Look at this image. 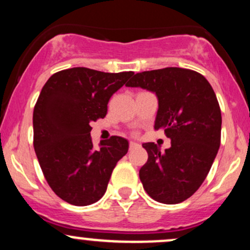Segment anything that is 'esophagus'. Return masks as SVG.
Here are the masks:
<instances>
[{
  "label": "esophagus",
  "instance_id": "34e87169",
  "mask_svg": "<svg viewBox=\"0 0 250 250\" xmlns=\"http://www.w3.org/2000/svg\"><path fill=\"white\" fill-rule=\"evenodd\" d=\"M137 147H139V145H137L136 142H130V143H129V149H130V150H131V149H135V148H137Z\"/></svg>",
  "mask_w": 250,
  "mask_h": 250
}]
</instances>
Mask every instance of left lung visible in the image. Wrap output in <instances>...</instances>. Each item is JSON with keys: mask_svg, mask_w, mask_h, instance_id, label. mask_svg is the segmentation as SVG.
Segmentation results:
<instances>
[{"mask_svg": "<svg viewBox=\"0 0 250 250\" xmlns=\"http://www.w3.org/2000/svg\"><path fill=\"white\" fill-rule=\"evenodd\" d=\"M125 85L156 95L154 128L171 140L165 151L154 142L142 145L148 153L140 169L143 188L166 205L187 200L207 177L220 148L222 117L213 88L201 74L176 67L137 73Z\"/></svg>", "mask_w": 250, "mask_h": 250, "instance_id": "8db88e82", "label": "left lung"}]
</instances>
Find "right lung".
I'll use <instances>...</instances> for the list:
<instances>
[{"label": "right lung", "mask_w": 250, "mask_h": 250, "mask_svg": "<svg viewBox=\"0 0 250 250\" xmlns=\"http://www.w3.org/2000/svg\"><path fill=\"white\" fill-rule=\"evenodd\" d=\"M133 75L76 67L55 73L43 85L33 114L34 148L48 185L65 202H97L127 154L129 143L120 136L94 149L90 123L105 116L109 99Z\"/></svg>", "instance_id": "obj_1"}]
</instances>
